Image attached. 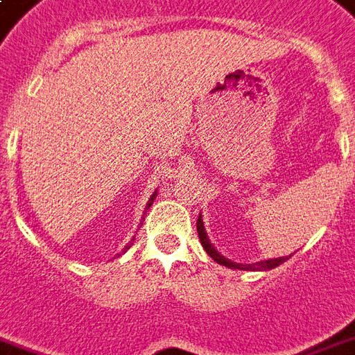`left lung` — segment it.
I'll return each mask as SVG.
<instances>
[{
	"label": "left lung",
	"instance_id": "8db88e82",
	"mask_svg": "<svg viewBox=\"0 0 355 355\" xmlns=\"http://www.w3.org/2000/svg\"><path fill=\"white\" fill-rule=\"evenodd\" d=\"M198 233H199V241L203 244L205 252L211 256L216 263L225 265V267H230V269H241V271H267V269H275L280 263H284L286 259H290V256H286V258H275V259H265V261H256V263H235V261H231L225 256H222L220 252L212 246V243L207 237V231H205L203 220H201V214L198 218Z\"/></svg>",
	"mask_w": 355,
	"mask_h": 355
}]
</instances>
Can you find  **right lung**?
I'll return each mask as SVG.
<instances>
[{"mask_svg": "<svg viewBox=\"0 0 355 355\" xmlns=\"http://www.w3.org/2000/svg\"><path fill=\"white\" fill-rule=\"evenodd\" d=\"M156 196H157V190L154 191V193H152V198L148 199V203H146V209H144V211H148V209H150V205L154 203V199H156ZM133 241H135V239H131V243H130V244H125V248H124V250H128V248H130L131 244H133Z\"/></svg>", "mask_w": 355, "mask_h": 355, "instance_id": "add662e5", "label": "right lung"}]
</instances>
